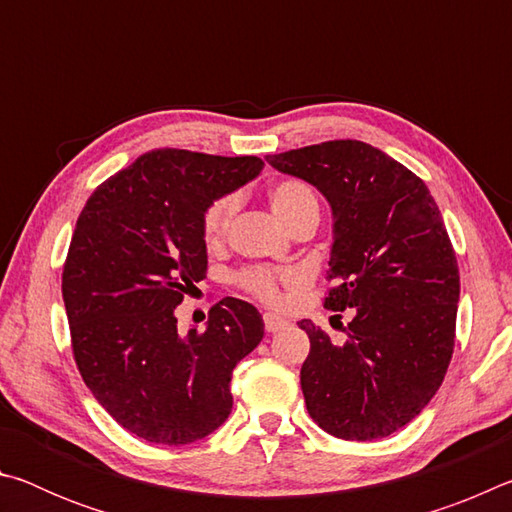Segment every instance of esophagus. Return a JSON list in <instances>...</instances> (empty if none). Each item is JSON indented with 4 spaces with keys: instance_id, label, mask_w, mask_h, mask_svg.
I'll return each mask as SVG.
<instances>
[{
    "instance_id": "esophagus-1",
    "label": "esophagus",
    "mask_w": 512,
    "mask_h": 512,
    "mask_svg": "<svg viewBox=\"0 0 512 512\" xmlns=\"http://www.w3.org/2000/svg\"><path fill=\"white\" fill-rule=\"evenodd\" d=\"M287 325H289V323H287V320H284L282 316H277V314H264V327H266V332L275 334V332H280V329H284Z\"/></svg>"
}]
</instances>
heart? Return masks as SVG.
<instances>
[{"mask_svg": "<svg viewBox=\"0 0 512 512\" xmlns=\"http://www.w3.org/2000/svg\"><path fill=\"white\" fill-rule=\"evenodd\" d=\"M268 201L277 219L284 225L296 223L298 219L307 214H318V198L316 192L307 183L298 178H284L275 183L268 192ZM239 207L237 194H225L207 207L203 214V237L210 246L219 244L228 232L232 219H235ZM241 287L253 293V296L262 298L266 302H275L280 298V289H277V275L266 271V268H248L239 275Z\"/></svg>", "mask_w": 512, "mask_h": 512, "instance_id": "1", "label": "heart"}]
</instances>
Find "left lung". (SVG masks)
Masks as SVG:
<instances>
[{
  "label": "left lung",
  "mask_w": 512,
  "mask_h": 512,
  "mask_svg": "<svg viewBox=\"0 0 512 512\" xmlns=\"http://www.w3.org/2000/svg\"><path fill=\"white\" fill-rule=\"evenodd\" d=\"M314 185L332 207L325 298L352 309L348 339L300 320L311 343L300 386L320 429L343 440L386 438L443 384L454 352L461 282L443 216L427 185L391 155L334 140L266 155Z\"/></svg>",
  "instance_id": "1"
}]
</instances>
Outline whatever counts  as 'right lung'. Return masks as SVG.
I'll return each instance as SVG.
<instances>
[{
    "instance_id": "right-lung-1",
    "label": "right lung",
    "mask_w": 512,
    "mask_h": 512,
    "mask_svg": "<svg viewBox=\"0 0 512 512\" xmlns=\"http://www.w3.org/2000/svg\"><path fill=\"white\" fill-rule=\"evenodd\" d=\"M255 155L158 149L97 187L63 271L72 350L85 386L126 431L155 445L210 436L232 411L237 363L264 339L250 302H216L205 329L176 307L207 271L203 214L262 173Z\"/></svg>"
}]
</instances>
